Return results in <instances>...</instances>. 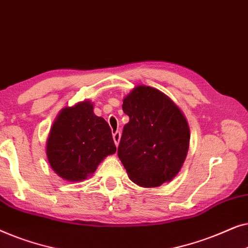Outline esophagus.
<instances>
[{
  "label": "esophagus",
  "instance_id": "1",
  "mask_svg": "<svg viewBox=\"0 0 248 248\" xmlns=\"http://www.w3.org/2000/svg\"><path fill=\"white\" fill-rule=\"evenodd\" d=\"M113 139H114L115 144L118 145V143H120V141H121V132L120 131L115 132V133L113 134Z\"/></svg>",
  "mask_w": 248,
  "mask_h": 248
}]
</instances>
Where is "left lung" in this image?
Here are the masks:
<instances>
[{
  "label": "left lung",
  "instance_id": "1",
  "mask_svg": "<svg viewBox=\"0 0 248 248\" xmlns=\"http://www.w3.org/2000/svg\"><path fill=\"white\" fill-rule=\"evenodd\" d=\"M122 107L130 121L117 154L128 177L142 187L171 182L189 147V126L183 111L160 90L144 84L134 87Z\"/></svg>",
  "mask_w": 248,
  "mask_h": 248
}]
</instances>
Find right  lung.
I'll return each mask as SVG.
<instances>
[{
  "mask_svg": "<svg viewBox=\"0 0 248 248\" xmlns=\"http://www.w3.org/2000/svg\"><path fill=\"white\" fill-rule=\"evenodd\" d=\"M116 152L109 125L93 113V104L64 107L50 127L46 155L50 167L69 182H82L107 155Z\"/></svg>",
  "mask_w": 248,
  "mask_h": 248,
  "instance_id": "obj_1",
  "label": "right lung"
}]
</instances>
